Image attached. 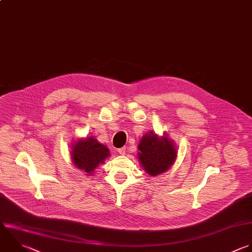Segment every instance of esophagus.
Returning a JSON list of instances; mask_svg holds the SVG:
<instances>
[{"label":"esophagus","instance_id":"1","mask_svg":"<svg viewBox=\"0 0 252 252\" xmlns=\"http://www.w3.org/2000/svg\"><path fill=\"white\" fill-rule=\"evenodd\" d=\"M118 153H119L120 155H125V154H126V148H125V147H122V148L118 149Z\"/></svg>","mask_w":252,"mask_h":252}]
</instances>
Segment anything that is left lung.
I'll use <instances>...</instances> for the list:
<instances>
[{
  "label": "left lung",
  "mask_w": 252,
  "mask_h": 252,
  "mask_svg": "<svg viewBox=\"0 0 252 252\" xmlns=\"http://www.w3.org/2000/svg\"><path fill=\"white\" fill-rule=\"evenodd\" d=\"M138 150L139 161L151 176L158 175L169 169L177 156L173 141L166 134L159 137L153 131L142 137Z\"/></svg>",
  "instance_id": "left-lung-1"
}]
</instances>
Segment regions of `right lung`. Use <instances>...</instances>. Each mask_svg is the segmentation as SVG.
Returning <instances> with one entry per match:
<instances>
[{
	"label": "right lung",
	"mask_w": 252,
	"mask_h": 252,
	"mask_svg": "<svg viewBox=\"0 0 252 252\" xmlns=\"http://www.w3.org/2000/svg\"><path fill=\"white\" fill-rule=\"evenodd\" d=\"M110 156L106 146L98 143L94 137L79 139L72 145L71 157L73 163L85 174H94V169Z\"/></svg>",
	"instance_id": "1"
}]
</instances>
